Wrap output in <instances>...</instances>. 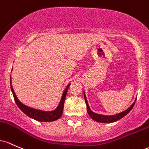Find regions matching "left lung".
<instances>
[{"label":"left lung","instance_id":"left-lung-1","mask_svg":"<svg viewBox=\"0 0 149 149\" xmlns=\"http://www.w3.org/2000/svg\"><path fill=\"white\" fill-rule=\"evenodd\" d=\"M84 99H85V102H86V109H87V112L88 114L89 115V116L91 117V118L95 121L98 122V123H114V122L118 121L123 118V117H125L127 114H128L131 110L132 109V108L134 106L135 103H134L130 108H128L127 110H126L125 111L122 112V113H118V114L115 115H99V114H96V113H94L93 112H92L90 110L89 106H88V102L86 101V96H85L84 94Z\"/></svg>","mask_w":149,"mask_h":149}]
</instances>
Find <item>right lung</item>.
Segmentation results:
<instances>
[{"label":"right lung","mask_w":149,"mask_h":149,"mask_svg":"<svg viewBox=\"0 0 149 149\" xmlns=\"http://www.w3.org/2000/svg\"><path fill=\"white\" fill-rule=\"evenodd\" d=\"M70 84H68L67 86V87L65 90V91L63 92V96H62L61 101L60 102L59 106H58V108L56 110L53 111H38V110L34 109V108H29L24 106V104L19 102V100L17 98L15 93L14 91H13V86L11 85V91L13 92V97H14L15 101L16 104L17 105V106L19 107V109L21 110L23 113H25L26 115L30 117V118H33V119L38 120V121L41 122H51V121H55V120L59 119L61 117L62 114H63V107H64V103H65V99L67 92H68V88L70 87Z\"/></svg>","instance_id":"add662e5"}]
</instances>
